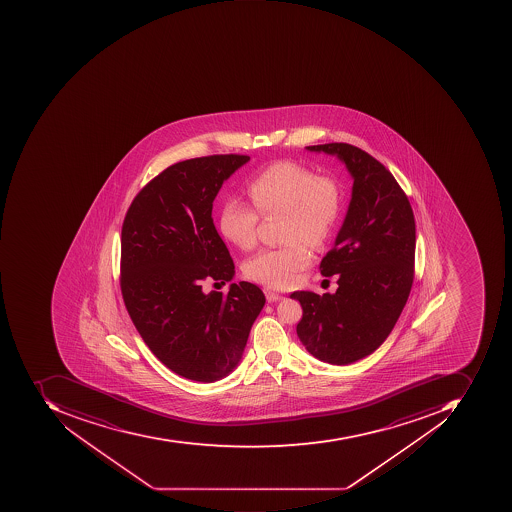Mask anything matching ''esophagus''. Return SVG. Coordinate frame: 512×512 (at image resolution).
Returning <instances> with one entry per match:
<instances>
[{
  "mask_svg": "<svg viewBox=\"0 0 512 512\" xmlns=\"http://www.w3.org/2000/svg\"><path fill=\"white\" fill-rule=\"evenodd\" d=\"M264 295H266V300H268V303H274V301L281 300L283 298V295L278 294V292L272 291V289H264Z\"/></svg>",
  "mask_w": 512,
  "mask_h": 512,
  "instance_id": "34e87169",
  "label": "esophagus"
}]
</instances>
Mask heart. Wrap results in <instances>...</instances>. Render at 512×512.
<instances>
[{"mask_svg":"<svg viewBox=\"0 0 512 512\" xmlns=\"http://www.w3.org/2000/svg\"><path fill=\"white\" fill-rule=\"evenodd\" d=\"M248 195L258 211L237 198L224 201L218 215L220 234L249 251L257 244V214L283 215L281 235L288 243L249 258L244 274L269 288H286L311 263L309 244L318 248L334 234L343 206L340 186L334 178L315 175L303 164L278 161L249 181Z\"/></svg>","mask_w":512,"mask_h":512,"instance_id":"heart-1","label":"heart"}]
</instances>
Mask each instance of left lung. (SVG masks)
<instances>
[{
	"label": "left lung",
	"mask_w": 512,
	"mask_h": 512,
	"mask_svg": "<svg viewBox=\"0 0 512 512\" xmlns=\"http://www.w3.org/2000/svg\"><path fill=\"white\" fill-rule=\"evenodd\" d=\"M306 149L335 155L354 184L334 249L320 263L324 277L339 274L338 289L291 295L303 308L297 335L318 360L351 365L380 348L408 301L414 281V212L394 175L368 152L348 143Z\"/></svg>",
	"instance_id": "left-lung-1"
}]
</instances>
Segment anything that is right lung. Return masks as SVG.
I'll return each mask as SVG.
<instances>
[{
    "instance_id": "1",
    "label": "right lung",
    "mask_w": 512,
    "mask_h": 512,
    "mask_svg": "<svg viewBox=\"0 0 512 512\" xmlns=\"http://www.w3.org/2000/svg\"><path fill=\"white\" fill-rule=\"evenodd\" d=\"M248 155H211L172 164L138 192L121 229L120 286L144 343L189 380L231 374L266 298L255 284L203 292L231 281L235 266L212 220L218 191Z\"/></svg>"
}]
</instances>
